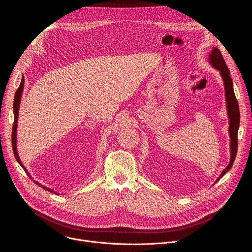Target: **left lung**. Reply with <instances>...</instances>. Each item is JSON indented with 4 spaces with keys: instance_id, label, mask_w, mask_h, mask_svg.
I'll return each instance as SVG.
<instances>
[{
    "instance_id": "obj_1",
    "label": "left lung",
    "mask_w": 252,
    "mask_h": 252,
    "mask_svg": "<svg viewBox=\"0 0 252 252\" xmlns=\"http://www.w3.org/2000/svg\"><path fill=\"white\" fill-rule=\"evenodd\" d=\"M208 63L209 64L214 67L217 70L220 71L221 76L223 85H224V94H225V103H226V111H227V117H228V133H229V149H230V160L228 165L221 171L220 175L218 177L215 183H218L220 179L231 168L235 156L237 153V132L239 128V123H240V114H239V107L238 102L234 94L233 90V83L230 78L229 69L227 65L225 64V62L218 48H212L211 52L208 56ZM214 183V184H215Z\"/></svg>"
}]
</instances>
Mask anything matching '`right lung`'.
<instances>
[{
    "instance_id": "1",
    "label": "right lung",
    "mask_w": 252,
    "mask_h": 252,
    "mask_svg": "<svg viewBox=\"0 0 252 252\" xmlns=\"http://www.w3.org/2000/svg\"><path fill=\"white\" fill-rule=\"evenodd\" d=\"M24 76H22V81H21V84H20V87L18 88L17 92H16V94H15V98H14V126H13V133H12V145H13V151H14V155H15V158L17 159V161L19 162V164L23 167V169L26 171V173L32 178L31 174L29 173L28 169L24 166L23 162L21 161L20 158H19V154H18V150H17V127H18V119H19V110H20V104H21V99H22V94H23V91H24ZM35 184H37L39 187H41L42 189L50 191V192H53L55 194H60L59 192L55 191L53 189H50L42 184H39L38 182H34Z\"/></svg>"
}]
</instances>
